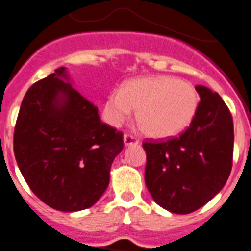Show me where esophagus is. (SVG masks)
I'll list each match as a JSON object with an SVG mask.
<instances>
[{"label": "esophagus", "instance_id": "obj_1", "mask_svg": "<svg viewBox=\"0 0 251 251\" xmlns=\"http://www.w3.org/2000/svg\"><path fill=\"white\" fill-rule=\"evenodd\" d=\"M123 140H124V145H126V146H136V145H138V143H140V141L137 140L136 137L130 136V134H124Z\"/></svg>", "mask_w": 251, "mask_h": 251}]
</instances>
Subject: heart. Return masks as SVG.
Returning a JSON list of instances; mask_svg holds the SVG:
<instances>
[{"label": "heart", "mask_w": 251, "mask_h": 251, "mask_svg": "<svg viewBox=\"0 0 251 251\" xmlns=\"http://www.w3.org/2000/svg\"><path fill=\"white\" fill-rule=\"evenodd\" d=\"M199 96L192 83L173 76H149L127 81L104 102V118L119 127L136 109V119L146 136L169 138L181 133L198 110Z\"/></svg>", "instance_id": "b5f03b06"}]
</instances>
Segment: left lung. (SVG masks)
<instances>
[{
    "mask_svg": "<svg viewBox=\"0 0 251 251\" xmlns=\"http://www.w3.org/2000/svg\"><path fill=\"white\" fill-rule=\"evenodd\" d=\"M201 102L188 129L166 141L143 143L147 164L145 181L160 207L188 215L220 193L230 176L233 122L221 96L196 86Z\"/></svg>",
    "mask_w": 251,
    "mask_h": 251,
    "instance_id": "8db88e82",
    "label": "left lung"
}]
</instances>
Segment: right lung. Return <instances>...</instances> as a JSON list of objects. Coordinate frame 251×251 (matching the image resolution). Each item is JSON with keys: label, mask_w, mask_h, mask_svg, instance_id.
Wrapping results in <instances>:
<instances>
[{"label": "right lung", "mask_w": 251, "mask_h": 251, "mask_svg": "<svg viewBox=\"0 0 251 251\" xmlns=\"http://www.w3.org/2000/svg\"><path fill=\"white\" fill-rule=\"evenodd\" d=\"M123 134L72 86L67 68L38 81L21 102L14 152L30 189L62 212L90 208L109 185Z\"/></svg>", "instance_id": "add662e5"}]
</instances>
